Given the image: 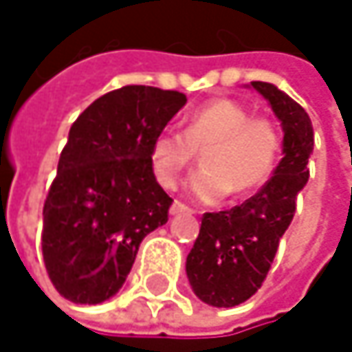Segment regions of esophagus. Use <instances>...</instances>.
<instances>
[{
    "mask_svg": "<svg viewBox=\"0 0 352 352\" xmlns=\"http://www.w3.org/2000/svg\"><path fill=\"white\" fill-rule=\"evenodd\" d=\"M171 216H177V214H191L193 210L189 208V206H185L183 201H179V199H175L173 204H171Z\"/></svg>",
    "mask_w": 352,
    "mask_h": 352,
    "instance_id": "esophagus-1",
    "label": "esophagus"
}]
</instances>
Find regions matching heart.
I'll list each match as a JSON object with an SVG mask.
<instances>
[{"mask_svg":"<svg viewBox=\"0 0 352 352\" xmlns=\"http://www.w3.org/2000/svg\"><path fill=\"white\" fill-rule=\"evenodd\" d=\"M197 153L201 165L189 189L201 201H218L230 191L246 195L261 189L277 169L281 134L267 118L232 98H216L189 111L185 130L165 128L151 142L148 159L157 181L173 189Z\"/></svg>","mask_w":352,"mask_h":352,"instance_id":"heart-1","label":"heart"}]
</instances>
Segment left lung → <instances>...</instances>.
<instances>
[{"label":"left lung","instance_id":"8db88e82","mask_svg":"<svg viewBox=\"0 0 352 352\" xmlns=\"http://www.w3.org/2000/svg\"><path fill=\"white\" fill-rule=\"evenodd\" d=\"M283 126V159L273 177L245 204L206 212L187 254V277L195 296L216 308L246 302L263 285L279 241L296 214L298 193L308 183L314 128L306 109L271 83H250Z\"/></svg>","mask_w":352,"mask_h":352}]
</instances>
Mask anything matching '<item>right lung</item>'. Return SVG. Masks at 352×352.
<instances>
[{
  "mask_svg": "<svg viewBox=\"0 0 352 352\" xmlns=\"http://www.w3.org/2000/svg\"><path fill=\"white\" fill-rule=\"evenodd\" d=\"M179 91L126 85L71 126L42 210V256L56 292L100 304L126 281L142 239L169 220L148 148L185 106Z\"/></svg>",
  "mask_w": 352,
  "mask_h": 352,
  "instance_id": "right-lung-1",
  "label": "right lung"
}]
</instances>
